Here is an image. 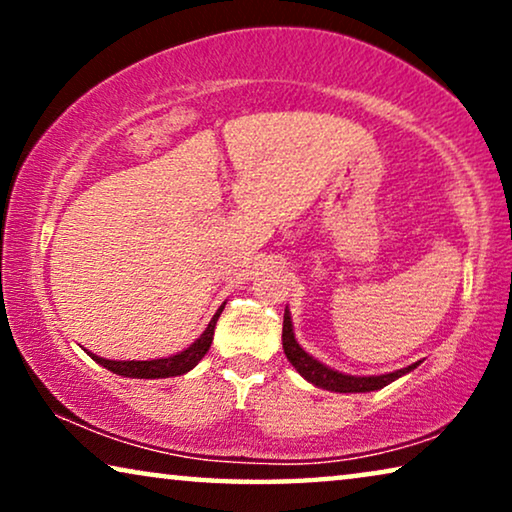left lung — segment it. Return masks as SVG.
<instances>
[{
	"instance_id": "obj_1",
	"label": "left lung",
	"mask_w": 512,
	"mask_h": 512,
	"mask_svg": "<svg viewBox=\"0 0 512 512\" xmlns=\"http://www.w3.org/2000/svg\"><path fill=\"white\" fill-rule=\"evenodd\" d=\"M282 345H284L286 359L291 361V366L296 368L307 382H312L314 387H319V389L338 391V394H366V391H377V389L387 387V384H391L394 380H398V377L408 375L410 370H415L419 363H422V361H417L408 368L394 370V373H384V375H347V373H340V370H335V368H328L326 363L317 361L312 354H307L305 349L298 345L296 333H293L289 307L284 310Z\"/></svg>"
}]
</instances>
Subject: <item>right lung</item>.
Masks as SVG:
<instances>
[{
	"label": "right lung",
	"mask_w": 512,
	"mask_h": 512,
	"mask_svg": "<svg viewBox=\"0 0 512 512\" xmlns=\"http://www.w3.org/2000/svg\"><path fill=\"white\" fill-rule=\"evenodd\" d=\"M223 307V303L216 314L209 321L205 331L198 340L193 342V345H188L184 352H177L172 356H165V359H151V361H114V359H102V356H95L93 352H86L93 356V359L104 366L111 373L121 375V377H137V380H158V377H177V375H184L188 370H193L198 366V361L202 359L209 352V347H212V340H214V328H216V321H219Z\"/></svg>",
	"instance_id": "right-lung-1"
}]
</instances>
